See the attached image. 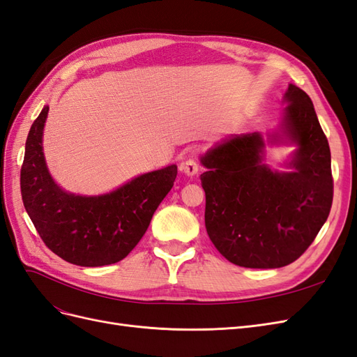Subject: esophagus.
Masks as SVG:
<instances>
[{"label": "esophagus", "mask_w": 357, "mask_h": 357, "mask_svg": "<svg viewBox=\"0 0 357 357\" xmlns=\"http://www.w3.org/2000/svg\"><path fill=\"white\" fill-rule=\"evenodd\" d=\"M180 169L185 172L186 176H195V174H198V169H199V165H198V162H197V159L195 158H189L188 160H185V162H181V165H180Z\"/></svg>", "instance_id": "esophagus-1"}]
</instances>
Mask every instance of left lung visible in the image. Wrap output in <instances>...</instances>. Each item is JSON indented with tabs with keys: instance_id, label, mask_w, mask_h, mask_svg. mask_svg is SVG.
I'll return each instance as SVG.
<instances>
[{
	"instance_id": "obj_1",
	"label": "left lung",
	"mask_w": 357,
	"mask_h": 357,
	"mask_svg": "<svg viewBox=\"0 0 357 357\" xmlns=\"http://www.w3.org/2000/svg\"><path fill=\"white\" fill-rule=\"evenodd\" d=\"M272 144L297 146L287 166L263 164L261 132L232 135L201 158L205 228L229 262L244 268H282L304 253L325 225L333 198L331 150L310 96L295 84Z\"/></svg>"
}]
</instances>
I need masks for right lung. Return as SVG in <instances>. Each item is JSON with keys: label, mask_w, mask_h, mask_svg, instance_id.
<instances>
[{"label": "right lung", "mask_w": 357, "mask_h": 357, "mask_svg": "<svg viewBox=\"0 0 357 357\" xmlns=\"http://www.w3.org/2000/svg\"><path fill=\"white\" fill-rule=\"evenodd\" d=\"M49 105L32 123L20 169L25 210L50 250L74 265H112L146 234L153 213L171 190L177 165L150 171L104 195H75L52 178L43 152Z\"/></svg>", "instance_id": "1"}]
</instances>
